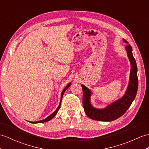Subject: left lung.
Segmentation results:
<instances>
[{
  "instance_id": "obj_1",
  "label": "left lung",
  "mask_w": 149,
  "mask_h": 149,
  "mask_svg": "<svg viewBox=\"0 0 149 149\" xmlns=\"http://www.w3.org/2000/svg\"><path fill=\"white\" fill-rule=\"evenodd\" d=\"M123 40L125 43H128L126 40L123 39ZM125 49L131 64V70L128 87L125 95L121 98L108 105L104 109H97L92 106L90 102L92 92L84 85H81L83 89V106L86 114L90 119L100 121H114L125 113L135 99L139 85L136 63L133 56L132 46L128 44L125 47Z\"/></svg>"
}]
</instances>
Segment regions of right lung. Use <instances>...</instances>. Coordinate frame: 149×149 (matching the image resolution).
<instances>
[{
    "label": "right lung",
    "mask_w": 149,
    "mask_h": 149,
    "mask_svg": "<svg viewBox=\"0 0 149 149\" xmlns=\"http://www.w3.org/2000/svg\"><path fill=\"white\" fill-rule=\"evenodd\" d=\"M71 83H68V84L67 85V86L65 87V88H64V90H63V92H62V93H61V100H60V103H59V106H58V107L56 109V110L54 111L53 113L52 114H50L49 116H48L47 118H46L45 119H42V120H40V121H35V122H30V121H29V122H30V123H44V122H47V121H50V120H51V119L55 116L56 115V114L57 113V112H58V111H59V109H60V107H61V101H62V99H63V95H64V92H65V91H66V90L69 88V87L70 86V85H71Z\"/></svg>",
    "instance_id": "add662e5"
}]
</instances>
